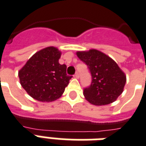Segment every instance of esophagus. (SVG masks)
<instances>
[{"instance_id": "esophagus-1", "label": "esophagus", "mask_w": 146, "mask_h": 146, "mask_svg": "<svg viewBox=\"0 0 146 146\" xmlns=\"http://www.w3.org/2000/svg\"><path fill=\"white\" fill-rule=\"evenodd\" d=\"M74 77L75 78H79V74H78V72H76V73L74 74Z\"/></svg>"}]
</instances>
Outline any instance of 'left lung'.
I'll return each instance as SVG.
<instances>
[{"label": "left lung", "mask_w": 146, "mask_h": 146, "mask_svg": "<svg viewBox=\"0 0 146 146\" xmlns=\"http://www.w3.org/2000/svg\"><path fill=\"white\" fill-rule=\"evenodd\" d=\"M77 56L88 65L92 84L84 89L85 99L94 106H106L121 95L126 76L113 59L96 49L77 51Z\"/></svg>", "instance_id": "obj_1"}]
</instances>
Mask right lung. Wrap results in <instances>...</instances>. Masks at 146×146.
<instances>
[{"instance_id": "1", "label": "right lung", "mask_w": 146, "mask_h": 146, "mask_svg": "<svg viewBox=\"0 0 146 146\" xmlns=\"http://www.w3.org/2000/svg\"><path fill=\"white\" fill-rule=\"evenodd\" d=\"M61 52L51 46L36 52L18 72L20 83L31 97L42 102L57 100L64 93L72 76L67 66L59 64Z\"/></svg>"}]
</instances>
